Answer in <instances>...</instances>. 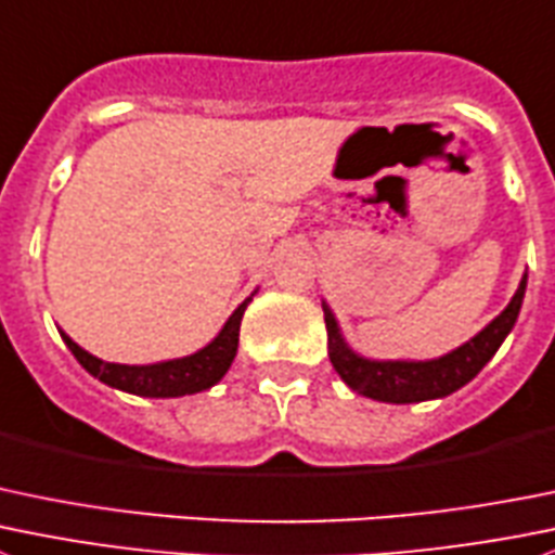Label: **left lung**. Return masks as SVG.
<instances>
[{"instance_id":"obj_1","label":"left lung","mask_w":555,"mask_h":555,"mask_svg":"<svg viewBox=\"0 0 555 555\" xmlns=\"http://www.w3.org/2000/svg\"><path fill=\"white\" fill-rule=\"evenodd\" d=\"M526 295V276L520 282L518 293L513 295L507 309L486 327L477 333L472 341L459 347L455 352L444 354L439 360H365L354 354L352 349L344 344L341 333H338L336 320H333L331 309L322 304L325 311V327H327V354L336 369V374L352 387L360 396H369L374 401L387 403H414L428 401V398H442L464 387L466 382L475 379L482 371V365L496 354L507 333L513 331L515 320H518L520 304Z\"/></svg>"}]
</instances>
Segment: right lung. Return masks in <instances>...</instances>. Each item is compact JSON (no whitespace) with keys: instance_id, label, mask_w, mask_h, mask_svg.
Returning <instances> with one entry per match:
<instances>
[{"instance_id":"1","label":"right lung","mask_w":555,"mask_h":555,"mask_svg":"<svg viewBox=\"0 0 555 555\" xmlns=\"http://www.w3.org/2000/svg\"><path fill=\"white\" fill-rule=\"evenodd\" d=\"M246 304L230 314V320L224 322V327L219 331V336L214 338L208 347H203L201 352L190 354V358L168 360V363H154V365H121V363H105V360L94 358L86 349H80L78 344L69 336H64V344L69 347V352L78 358V363L89 371L91 376H96L105 385L118 387V390L134 392V396H149V398H176V396H190V392L208 390L211 385H217L224 376V371L230 369L235 358V349H238V331H241V317H244Z\"/></svg>"}]
</instances>
